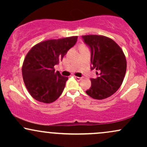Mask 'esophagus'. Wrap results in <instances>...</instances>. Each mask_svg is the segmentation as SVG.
I'll return each mask as SVG.
<instances>
[{
  "mask_svg": "<svg viewBox=\"0 0 147 147\" xmlns=\"http://www.w3.org/2000/svg\"><path fill=\"white\" fill-rule=\"evenodd\" d=\"M75 78L76 80H77V81H81L82 79H83V77H76V76H75Z\"/></svg>",
  "mask_w": 147,
  "mask_h": 147,
  "instance_id": "esophagus-1",
  "label": "esophagus"
}]
</instances>
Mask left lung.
<instances>
[{"label":"left lung","instance_id":"obj_1","mask_svg":"<svg viewBox=\"0 0 147 147\" xmlns=\"http://www.w3.org/2000/svg\"><path fill=\"white\" fill-rule=\"evenodd\" d=\"M90 50V69L97 70L95 79L86 91L95 99L109 97L122 85L126 70V61L120 47L111 38L99 35L82 36Z\"/></svg>","mask_w":147,"mask_h":147}]
</instances>
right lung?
<instances>
[{
	"mask_svg": "<svg viewBox=\"0 0 147 147\" xmlns=\"http://www.w3.org/2000/svg\"><path fill=\"white\" fill-rule=\"evenodd\" d=\"M77 41V36L48 40L30 50L23 61L22 74L25 86L34 99L49 104L60 97L68 78L55 72L54 66L62 61Z\"/></svg>",
	"mask_w": 147,
	"mask_h": 147,
	"instance_id": "right-lung-1",
	"label": "right lung"
}]
</instances>
